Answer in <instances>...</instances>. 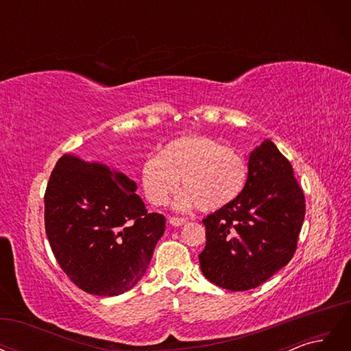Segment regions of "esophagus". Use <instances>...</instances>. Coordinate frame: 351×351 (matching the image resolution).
Wrapping results in <instances>:
<instances>
[{"label":"esophagus","instance_id":"obj_1","mask_svg":"<svg viewBox=\"0 0 351 351\" xmlns=\"http://www.w3.org/2000/svg\"><path fill=\"white\" fill-rule=\"evenodd\" d=\"M168 222L171 224L173 227H180V226H184L187 219L186 218H178V217H169Z\"/></svg>","mask_w":351,"mask_h":351}]
</instances>
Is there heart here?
Instances as JSON below:
<instances>
[{"label":"heart","instance_id":"b5f03b06","mask_svg":"<svg viewBox=\"0 0 351 351\" xmlns=\"http://www.w3.org/2000/svg\"><path fill=\"white\" fill-rule=\"evenodd\" d=\"M180 180L184 193L178 197V208L214 212L234 204L244 193L249 165L239 151L212 137L180 136L142 164L141 184L146 199L162 206L177 192Z\"/></svg>","mask_w":351,"mask_h":351}]
</instances>
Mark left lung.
<instances>
[{"instance_id": "1", "label": "left lung", "mask_w": 351, "mask_h": 351, "mask_svg": "<svg viewBox=\"0 0 351 351\" xmlns=\"http://www.w3.org/2000/svg\"><path fill=\"white\" fill-rule=\"evenodd\" d=\"M306 214L293 167L269 139L249 156L244 193L204 219L205 277L222 289L246 291L271 278L293 258Z\"/></svg>"}]
</instances>
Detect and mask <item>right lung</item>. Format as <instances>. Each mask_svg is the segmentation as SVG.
Wrapping results in <instances>:
<instances>
[{"label":"right lung","mask_w":351,"mask_h":351,"mask_svg":"<svg viewBox=\"0 0 351 351\" xmlns=\"http://www.w3.org/2000/svg\"><path fill=\"white\" fill-rule=\"evenodd\" d=\"M136 183L99 162L62 155L45 192L52 253L79 289L119 295L143 277L165 218L146 210Z\"/></svg>","instance_id":"right-lung-1"}]
</instances>
